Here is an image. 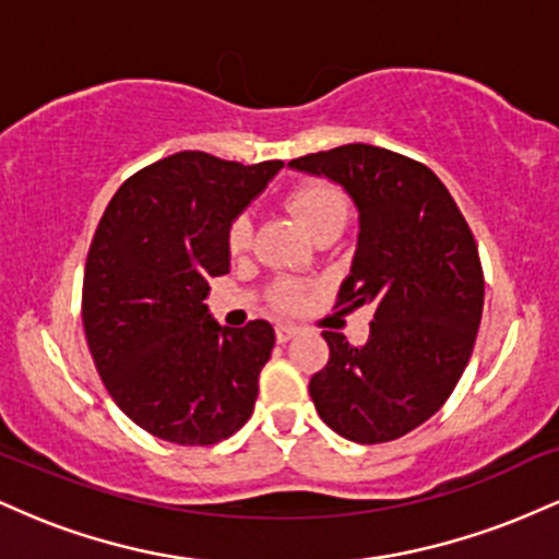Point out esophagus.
<instances>
[{
  "label": "esophagus",
  "instance_id": "34e87169",
  "mask_svg": "<svg viewBox=\"0 0 559 559\" xmlns=\"http://www.w3.org/2000/svg\"><path fill=\"white\" fill-rule=\"evenodd\" d=\"M299 333L297 325H275V342L286 344L288 338H294Z\"/></svg>",
  "mask_w": 559,
  "mask_h": 559
}]
</instances>
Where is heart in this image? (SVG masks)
Returning <instances> with one entry per match:
<instances>
[{
    "label": "heart",
    "instance_id": "b5f03b06",
    "mask_svg": "<svg viewBox=\"0 0 559 559\" xmlns=\"http://www.w3.org/2000/svg\"><path fill=\"white\" fill-rule=\"evenodd\" d=\"M284 204L288 207L297 221L310 230L312 236L320 234V230L333 228L342 230L346 217L352 213V202L346 197L342 186L323 181V178H312V181H299L294 183L292 189L286 191ZM254 239V226L247 215H239L228 226V252L230 254H243L249 252ZM307 294H310V286L301 284L297 278H281L267 288V301L281 312H297L305 307Z\"/></svg>",
    "mask_w": 559,
    "mask_h": 559
}]
</instances>
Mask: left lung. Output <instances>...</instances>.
I'll return each mask as SVG.
<instances>
[{
	"label": "left lung",
	"mask_w": 559,
	"mask_h": 559,
	"mask_svg": "<svg viewBox=\"0 0 559 559\" xmlns=\"http://www.w3.org/2000/svg\"><path fill=\"white\" fill-rule=\"evenodd\" d=\"M342 183L360 241L336 307L376 310L365 346L323 331L329 362L310 396L329 428L357 444L409 433L449 400L476 344L484 267L473 230L436 173L373 144L292 159Z\"/></svg>",
	"instance_id": "left-lung-1"
}]
</instances>
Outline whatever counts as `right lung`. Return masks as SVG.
<instances>
[{
  "instance_id": "add662e5",
  "label": "right lung",
  "mask_w": 559,
  "mask_h": 559,
  "mask_svg": "<svg viewBox=\"0 0 559 559\" xmlns=\"http://www.w3.org/2000/svg\"><path fill=\"white\" fill-rule=\"evenodd\" d=\"M281 168L176 152L133 173L96 226L83 331L115 404L157 439L210 447L252 415L273 325L221 329L204 297L228 273L230 221Z\"/></svg>"
}]
</instances>
